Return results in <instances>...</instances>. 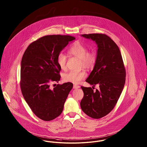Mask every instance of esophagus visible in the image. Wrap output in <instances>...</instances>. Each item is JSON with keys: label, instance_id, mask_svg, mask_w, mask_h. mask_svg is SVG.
Instances as JSON below:
<instances>
[{"label": "esophagus", "instance_id": "obj_1", "mask_svg": "<svg viewBox=\"0 0 147 147\" xmlns=\"http://www.w3.org/2000/svg\"><path fill=\"white\" fill-rule=\"evenodd\" d=\"M80 88V86L77 85H73V88Z\"/></svg>", "mask_w": 147, "mask_h": 147}]
</instances>
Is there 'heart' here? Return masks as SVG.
<instances>
[{"label": "heart", "instance_id": "1", "mask_svg": "<svg viewBox=\"0 0 147 147\" xmlns=\"http://www.w3.org/2000/svg\"><path fill=\"white\" fill-rule=\"evenodd\" d=\"M68 53L69 55L80 59V65L84 68L91 69L94 67L97 62V53L94 50L88 51V49L79 41L74 42L69 49ZM57 62L62 70L67 68V56L63 53H59L57 57ZM86 76L84 71H70L63 75L65 82L78 84Z\"/></svg>", "mask_w": 147, "mask_h": 147}]
</instances>
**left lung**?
<instances>
[{
	"mask_svg": "<svg viewBox=\"0 0 147 147\" xmlns=\"http://www.w3.org/2000/svg\"><path fill=\"white\" fill-rule=\"evenodd\" d=\"M97 45V62L86 82L100 88L81 86L84 97L80 102L82 111L88 117L100 119L114 109L123 90L126 70L120 51L108 35L101 33L82 34Z\"/></svg>",
	"mask_w": 147,
	"mask_h": 147,
	"instance_id": "1",
	"label": "left lung"
}]
</instances>
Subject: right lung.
Wrapping results in <instances>:
<instances>
[{"label":"right lung","mask_w":147,"mask_h":147,"mask_svg":"<svg viewBox=\"0 0 147 147\" xmlns=\"http://www.w3.org/2000/svg\"><path fill=\"white\" fill-rule=\"evenodd\" d=\"M75 37L68 35L44 36L27 48L21 64L20 87L24 98L37 117L51 121L58 117L73 88L71 82L57 84L61 68L57 62L60 52Z\"/></svg>","instance_id":"obj_1"}]
</instances>
